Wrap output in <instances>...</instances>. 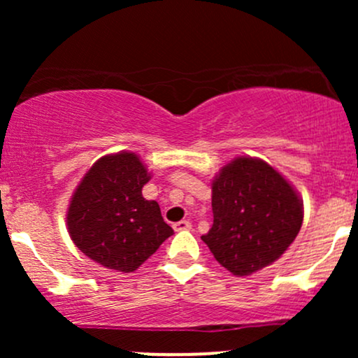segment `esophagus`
Wrapping results in <instances>:
<instances>
[{
  "label": "esophagus",
  "instance_id": "1",
  "mask_svg": "<svg viewBox=\"0 0 358 358\" xmlns=\"http://www.w3.org/2000/svg\"><path fill=\"white\" fill-rule=\"evenodd\" d=\"M173 229L176 232H182V231H190L192 229V224L188 220H180L173 224Z\"/></svg>",
  "mask_w": 358,
  "mask_h": 358
}]
</instances>
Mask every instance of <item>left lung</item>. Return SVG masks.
<instances>
[{
    "label": "left lung",
    "mask_w": 358,
    "mask_h": 358,
    "mask_svg": "<svg viewBox=\"0 0 358 358\" xmlns=\"http://www.w3.org/2000/svg\"><path fill=\"white\" fill-rule=\"evenodd\" d=\"M213 225L202 241L234 276L273 264L296 239L303 200L291 183L259 158L239 156L212 182Z\"/></svg>",
    "instance_id": "1"
}]
</instances>
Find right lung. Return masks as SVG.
Returning <instances> with one entry per match:
<instances>
[{
	"instance_id": "add662e5",
	"label": "right lung",
	"mask_w": 358,
	"mask_h": 358,
	"mask_svg": "<svg viewBox=\"0 0 358 358\" xmlns=\"http://www.w3.org/2000/svg\"><path fill=\"white\" fill-rule=\"evenodd\" d=\"M150 178L129 151L106 155L90 166L67 210L69 234L89 259L133 273L173 234L158 202L143 196Z\"/></svg>"
}]
</instances>
